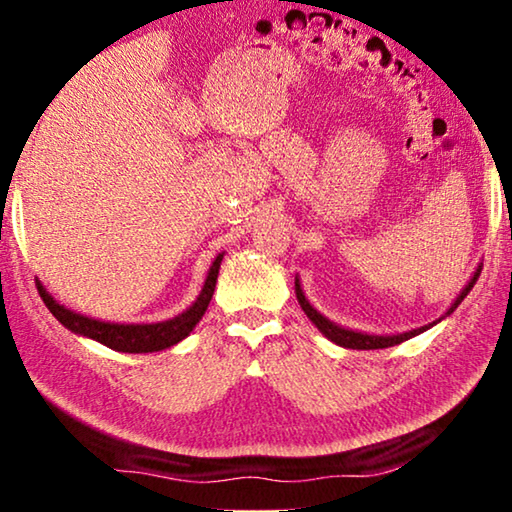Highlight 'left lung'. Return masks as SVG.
<instances>
[{
    "label": "left lung",
    "mask_w": 512,
    "mask_h": 512,
    "mask_svg": "<svg viewBox=\"0 0 512 512\" xmlns=\"http://www.w3.org/2000/svg\"><path fill=\"white\" fill-rule=\"evenodd\" d=\"M479 273H481V271H479V268H476V273L472 275V280L465 284V289H463L461 293H458V298L454 300V305L447 309V314H445L443 318H447L458 305H461L463 298L467 296V293L472 291L476 280H479ZM296 298H298V302H300L302 311H305V314H307V318L320 329V332H323V334L327 336L329 341H334L336 345H341V348H352V350H381V348H391V345H397V343H402V341H409V339H413V336L422 334L424 329H429V327H433L436 323H440V320H443V318H438L436 323L424 325V327H418V329H411V332H402V334H386V336H379V334H363V332H354V329H345V327H341V325L332 323V320L325 318L323 314H320V311H316L314 307H311L309 300L305 298V293H302V287H300L298 277H296Z\"/></svg>",
    "instance_id": "left-lung-1"
}]
</instances>
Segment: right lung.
Segmentation results:
<instances>
[{"label":"right lung","mask_w":512,"mask_h":512,"mask_svg":"<svg viewBox=\"0 0 512 512\" xmlns=\"http://www.w3.org/2000/svg\"><path fill=\"white\" fill-rule=\"evenodd\" d=\"M221 259L223 253L216 255V259L207 271L205 284L198 298L194 300V305L185 309L183 314H178L176 318L162 320V323H146V325H124V323H106V320H97V318H88L83 314H76V311L67 309L65 305H58L54 296L42 287V282L36 280L38 284V293L42 302H45L47 309L56 316L58 323H63L69 332L79 334V336H88V339L97 341L101 345H106L110 350L117 352H131V354H142V352H160L164 348H171L189 336V332L196 327L198 320L203 318L207 305L214 296V287H216V277H219V268H221Z\"/></svg>","instance_id":"add662e5"}]
</instances>
